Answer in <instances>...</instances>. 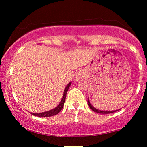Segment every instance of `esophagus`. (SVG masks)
Here are the masks:
<instances>
[{
	"instance_id": "esophagus-1",
	"label": "esophagus",
	"mask_w": 147,
	"mask_h": 147,
	"mask_svg": "<svg viewBox=\"0 0 147 147\" xmlns=\"http://www.w3.org/2000/svg\"><path fill=\"white\" fill-rule=\"evenodd\" d=\"M84 76H85L84 72L83 71H79L76 75V80H79L83 79Z\"/></svg>"
}]
</instances>
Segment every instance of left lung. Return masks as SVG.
<instances>
[{
	"mask_svg": "<svg viewBox=\"0 0 147 147\" xmlns=\"http://www.w3.org/2000/svg\"><path fill=\"white\" fill-rule=\"evenodd\" d=\"M88 105L89 106V108H90L92 109V110L94 111V112H96V113H105V114L111 113L115 112V111H117L119 110V109H117V110H114V111H102V110H99V109L95 108L94 107H93V106L91 105V104L90 103V102H89V98H88Z\"/></svg>",
	"mask_w": 147,
	"mask_h": 147,
	"instance_id": "1",
	"label": "left lung"
}]
</instances>
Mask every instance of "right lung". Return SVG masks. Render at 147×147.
I'll return each instance as SVG.
<instances>
[{
	"instance_id": "1",
	"label": "right lung",
	"mask_w": 147,
	"mask_h": 147,
	"mask_svg": "<svg viewBox=\"0 0 147 147\" xmlns=\"http://www.w3.org/2000/svg\"><path fill=\"white\" fill-rule=\"evenodd\" d=\"M71 85V82H69L67 86H66L65 89L64 90V93H63V98H62L59 104L58 105V106L56 107L55 108H54L51 110L47 111H45V112H42V113H30L32 115L37 116V117H51L53 115H55L56 114H58L59 112H60V111L62 109L65 103V98H66V95H67V92L68 89L69 88V87Z\"/></svg>"
}]
</instances>
